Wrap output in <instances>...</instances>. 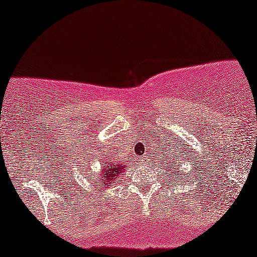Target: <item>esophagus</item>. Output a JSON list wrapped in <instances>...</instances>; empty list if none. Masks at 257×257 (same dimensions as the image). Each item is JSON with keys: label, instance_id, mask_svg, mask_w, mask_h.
<instances>
[{"label": "esophagus", "instance_id": "obj_1", "mask_svg": "<svg viewBox=\"0 0 257 257\" xmlns=\"http://www.w3.org/2000/svg\"><path fill=\"white\" fill-rule=\"evenodd\" d=\"M146 160H147V158H146V157H144L143 159H142V161H146Z\"/></svg>", "mask_w": 257, "mask_h": 257}]
</instances>
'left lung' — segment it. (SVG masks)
<instances>
[{"label": "left lung", "instance_id": "1", "mask_svg": "<svg viewBox=\"0 0 257 257\" xmlns=\"http://www.w3.org/2000/svg\"><path fill=\"white\" fill-rule=\"evenodd\" d=\"M187 157V156H186ZM179 164L177 165L175 164V161H172V163H168L167 161V164L165 165V167L166 168H168V170L170 171H172V173H174V178H177L178 180H180V178L182 177V174H184V171H179Z\"/></svg>", "mask_w": 257, "mask_h": 257}]
</instances>
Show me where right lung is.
Segmentation results:
<instances>
[{
	"label": "right lung",
	"mask_w": 257,
	"mask_h": 257,
	"mask_svg": "<svg viewBox=\"0 0 257 257\" xmlns=\"http://www.w3.org/2000/svg\"><path fill=\"white\" fill-rule=\"evenodd\" d=\"M125 168L126 166L121 163L117 164L115 161H106V166H103V170L99 173L101 187H110V186L113 185L115 181L119 180V177L125 171Z\"/></svg>",
	"instance_id": "right-lung-1"
}]
</instances>
